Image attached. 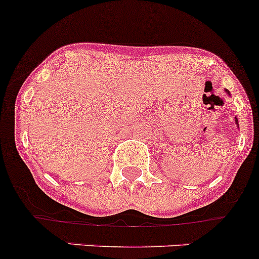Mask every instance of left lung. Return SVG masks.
Segmentation results:
<instances>
[{
    "instance_id": "1",
    "label": "left lung",
    "mask_w": 259,
    "mask_h": 259,
    "mask_svg": "<svg viewBox=\"0 0 259 259\" xmlns=\"http://www.w3.org/2000/svg\"><path fill=\"white\" fill-rule=\"evenodd\" d=\"M236 124H239V123H237V118H236Z\"/></svg>"
}]
</instances>
